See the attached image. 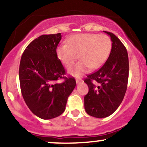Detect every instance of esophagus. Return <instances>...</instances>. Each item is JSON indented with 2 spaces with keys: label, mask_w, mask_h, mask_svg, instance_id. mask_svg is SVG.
I'll list each match as a JSON object with an SVG mask.
<instances>
[{
  "label": "esophagus",
  "mask_w": 147,
  "mask_h": 147,
  "mask_svg": "<svg viewBox=\"0 0 147 147\" xmlns=\"http://www.w3.org/2000/svg\"><path fill=\"white\" fill-rule=\"evenodd\" d=\"M82 82V79H76V83H77V84L80 83V82Z\"/></svg>",
  "instance_id": "obj_1"
}]
</instances>
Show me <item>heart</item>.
I'll return each instance as SVG.
<instances>
[{
  "label": "heart",
  "mask_w": 147,
  "mask_h": 147,
  "mask_svg": "<svg viewBox=\"0 0 147 147\" xmlns=\"http://www.w3.org/2000/svg\"><path fill=\"white\" fill-rule=\"evenodd\" d=\"M68 45L57 48L58 59L65 68H69L79 57L81 61L69 68L70 75L79 77L88 71L99 68L105 63L110 54L112 42L109 36L97 34H77L68 38Z\"/></svg>",
  "instance_id": "heart-1"
}]
</instances>
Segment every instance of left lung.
<instances>
[{
    "label": "left lung",
    "mask_w": 147,
    "mask_h": 147,
    "mask_svg": "<svg viewBox=\"0 0 147 147\" xmlns=\"http://www.w3.org/2000/svg\"><path fill=\"white\" fill-rule=\"evenodd\" d=\"M104 32L112 41L110 55L102 68L84 80L89 88L84 97V108L89 115L97 118L106 117L117 110L125 95L129 79L127 50L115 35Z\"/></svg>",
    "instance_id": "8db88e82"
}]
</instances>
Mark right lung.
I'll return each instance as SVG.
<instances>
[{
    "label": "right lung",
    "instance_id": "right-lung-1",
    "mask_svg": "<svg viewBox=\"0 0 147 147\" xmlns=\"http://www.w3.org/2000/svg\"><path fill=\"white\" fill-rule=\"evenodd\" d=\"M61 39V33L41 35L27 46L20 62L22 95L30 110L43 119L63 113L76 86L73 77H64L65 71L57 58L56 50ZM59 78L64 82L56 83Z\"/></svg>",
    "mask_w": 147,
    "mask_h": 147
}]
</instances>
